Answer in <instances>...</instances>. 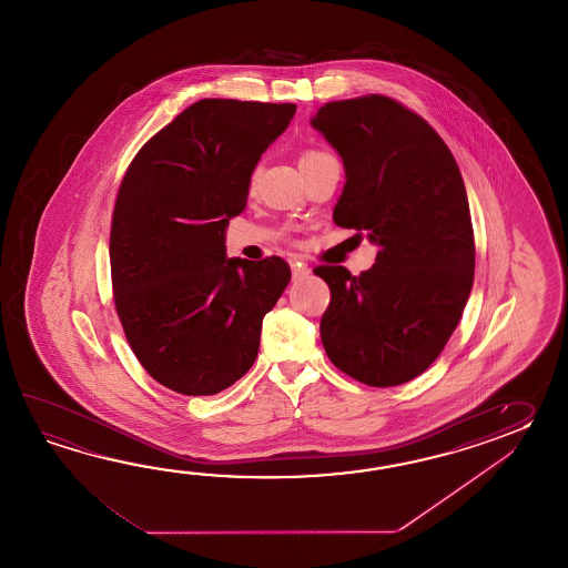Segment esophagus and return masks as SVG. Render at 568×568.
<instances>
[{"mask_svg":"<svg viewBox=\"0 0 568 568\" xmlns=\"http://www.w3.org/2000/svg\"><path fill=\"white\" fill-rule=\"evenodd\" d=\"M308 274H311V270H308V267L302 266V264H296V262H294V264H292V278H294V280L306 278V276H308Z\"/></svg>","mask_w":568,"mask_h":568,"instance_id":"1","label":"esophagus"}]
</instances>
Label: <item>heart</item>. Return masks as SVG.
Instances as JSON below:
<instances>
[{"label": "heart", "instance_id": "obj_1", "mask_svg": "<svg viewBox=\"0 0 568 568\" xmlns=\"http://www.w3.org/2000/svg\"><path fill=\"white\" fill-rule=\"evenodd\" d=\"M316 154H321V152H316V150H306V152H304V154H302L301 156V162H304V160H308V158H314L316 156ZM252 184H254L255 182V174L254 176H252Z\"/></svg>", "mask_w": 568, "mask_h": 568}]
</instances>
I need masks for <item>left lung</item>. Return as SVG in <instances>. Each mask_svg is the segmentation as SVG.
Instances as JSON below:
<instances>
[{"label":"left lung","instance_id":"obj_1","mask_svg":"<svg viewBox=\"0 0 568 568\" xmlns=\"http://www.w3.org/2000/svg\"><path fill=\"white\" fill-rule=\"evenodd\" d=\"M311 125L345 166L335 223L379 247L362 276L314 270L331 288L326 355L367 386L406 384L445 349L471 294L475 243L459 166L443 138L389 97L326 103Z\"/></svg>","mask_w":568,"mask_h":568}]
</instances>
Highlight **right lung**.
I'll return each instance as SVG.
<instances>
[{
    "label": "right lung",
    "instance_id": "1",
    "mask_svg": "<svg viewBox=\"0 0 568 568\" xmlns=\"http://www.w3.org/2000/svg\"><path fill=\"white\" fill-rule=\"evenodd\" d=\"M294 113V103L201 99L121 182L109 240L115 308L145 372L184 396H213L250 372L262 321L288 286L282 257H227L225 231Z\"/></svg>",
    "mask_w": 568,
    "mask_h": 568
}]
</instances>
